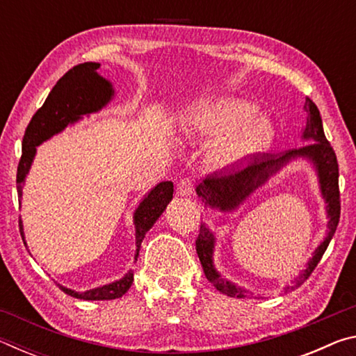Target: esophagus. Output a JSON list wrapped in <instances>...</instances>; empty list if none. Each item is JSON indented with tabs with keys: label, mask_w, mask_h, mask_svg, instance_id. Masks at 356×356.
I'll list each match as a JSON object with an SVG mask.
<instances>
[{
	"label": "esophagus",
	"mask_w": 356,
	"mask_h": 356,
	"mask_svg": "<svg viewBox=\"0 0 356 356\" xmlns=\"http://www.w3.org/2000/svg\"><path fill=\"white\" fill-rule=\"evenodd\" d=\"M193 191H195V186H193V182L190 179H182L180 182L177 184V195L179 196H190L193 195Z\"/></svg>",
	"instance_id": "esophagus-1"
}]
</instances>
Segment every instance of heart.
Segmentation results:
<instances>
[{
  "mask_svg": "<svg viewBox=\"0 0 356 356\" xmlns=\"http://www.w3.org/2000/svg\"><path fill=\"white\" fill-rule=\"evenodd\" d=\"M257 113V106L245 99L213 97L186 106L176 127L186 141L215 140L204 163L209 171L225 172L272 146L273 124Z\"/></svg>",
  "mask_w": 356,
  "mask_h": 356,
  "instance_id": "heart-1",
  "label": "heart"
}]
</instances>
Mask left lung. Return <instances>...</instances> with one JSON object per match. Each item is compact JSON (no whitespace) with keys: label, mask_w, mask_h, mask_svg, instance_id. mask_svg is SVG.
<instances>
[{"label":"left lung","mask_w":356,"mask_h":356,"mask_svg":"<svg viewBox=\"0 0 356 356\" xmlns=\"http://www.w3.org/2000/svg\"><path fill=\"white\" fill-rule=\"evenodd\" d=\"M305 111L308 113L306 125L301 134V140L309 143L298 149L287 150L282 155L273 154H257L251 159L250 165L245 170L229 174V176H213L207 177L202 184L196 186V195L204 202V206L213 210H220L222 213H229L232 210H237L240 204H243L251 193H254L259 186H262L267 180L275 176L282 166L291 163L292 160L305 159L309 160L317 172L318 188L327 204V218H328V231L323 242L317 246L312 252V257L306 264V268L295 278L291 284L284 287V291H293L300 287L309 278V275L314 272L317 264L321 262L323 252L327 251L328 245L333 238L337 222L341 215V201H339V168L333 147L330 146L323 134L322 118L318 113V108L314 102L306 97ZM213 251H215V234L202 222L200 229V236L196 240V252L202 264L206 278L216 287V291L227 295V297L246 298L251 297L252 292L246 291L245 287L237 286L236 282L227 281L221 276L213 264Z\"/></svg>","instance_id":"obj_1"}]
</instances>
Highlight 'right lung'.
<instances>
[{
	"mask_svg": "<svg viewBox=\"0 0 356 356\" xmlns=\"http://www.w3.org/2000/svg\"><path fill=\"white\" fill-rule=\"evenodd\" d=\"M99 63H84L78 64L70 69L51 89L42 108L34 114L31 122L28 124L25 136L22 143V159L19 168H17V191H19V204L22 206L23 196V184L31 170L33 160L38 152V146L42 143L50 140L51 136L76 124L84 116L100 111L106 106L114 97L113 84L106 78L99 75ZM174 185L170 180L156 184L152 190L144 195L143 200L138 204L134 213L135 225V240H136V254H140L141 242L146 237V232L154 226V222L160 218L165 209L172 200ZM20 234L25 242V232L20 220ZM131 282H134V272L125 273L122 278L113 281L110 284L99 286L95 289H89L84 292H76L74 289L64 287L58 284L64 293L80 300H114L122 297L129 291Z\"/></svg>",
	"mask_w": 356,
	"mask_h": 356,
	"instance_id": "obj_1",
	"label": "right lung"
}]
</instances>
